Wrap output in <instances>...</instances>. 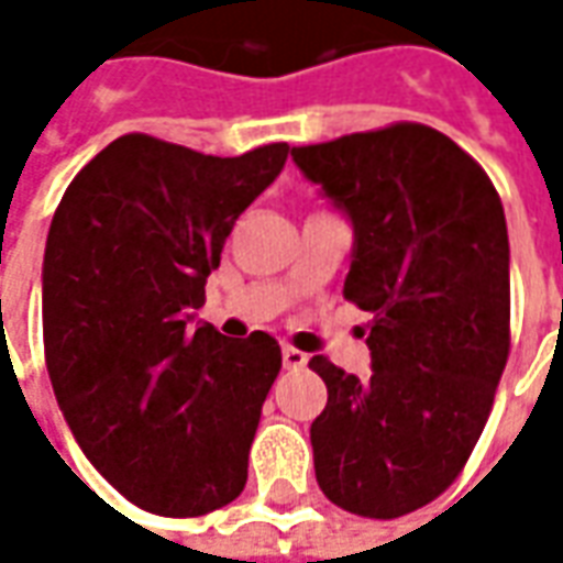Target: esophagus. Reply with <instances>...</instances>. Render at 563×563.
Returning a JSON list of instances; mask_svg holds the SVG:
<instances>
[{"label":"esophagus","instance_id":"esophagus-1","mask_svg":"<svg viewBox=\"0 0 563 563\" xmlns=\"http://www.w3.org/2000/svg\"><path fill=\"white\" fill-rule=\"evenodd\" d=\"M283 365L289 371H301L307 365V355L301 350H295V346H283Z\"/></svg>","mask_w":563,"mask_h":563}]
</instances>
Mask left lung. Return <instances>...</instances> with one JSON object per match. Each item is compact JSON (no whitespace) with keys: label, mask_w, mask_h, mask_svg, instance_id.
<instances>
[{"label":"left lung","mask_w":563,"mask_h":563,"mask_svg":"<svg viewBox=\"0 0 563 563\" xmlns=\"http://www.w3.org/2000/svg\"><path fill=\"white\" fill-rule=\"evenodd\" d=\"M353 222L343 295L371 313V377L325 355L329 404L310 424L322 495L398 519L471 459L509 355V238L497 189L443 132L395 123L292 147Z\"/></svg>","instance_id":"left-lung-1"}]
</instances>
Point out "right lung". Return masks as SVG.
I'll list each match as a JSON object with an SVG mask.
<instances>
[{"instance_id":"1","label":"right lung","mask_w":563,"mask_h":563,"mask_svg":"<svg viewBox=\"0 0 563 563\" xmlns=\"http://www.w3.org/2000/svg\"><path fill=\"white\" fill-rule=\"evenodd\" d=\"M286 156L283 141L222 159L135 132L87 162L54 213L47 374L84 455L147 512L192 519L244 492L280 343L192 319L234 220Z\"/></svg>"}]
</instances>
